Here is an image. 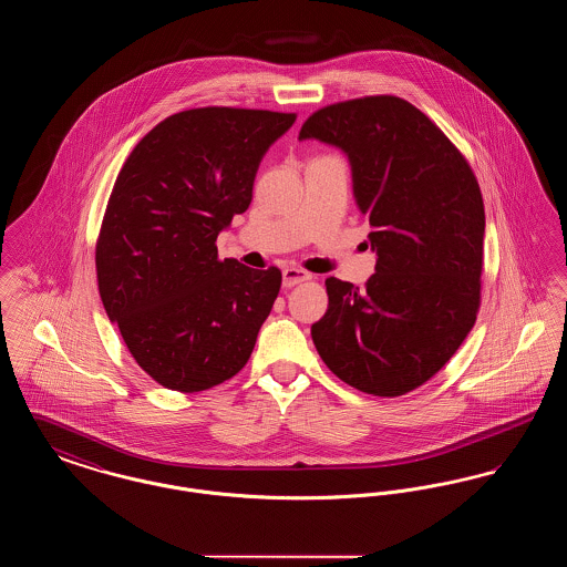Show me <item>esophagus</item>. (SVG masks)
Returning <instances> with one entry per match:
<instances>
[{
	"instance_id": "esophagus-1",
	"label": "esophagus",
	"mask_w": 567,
	"mask_h": 567,
	"mask_svg": "<svg viewBox=\"0 0 567 567\" xmlns=\"http://www.w3.org/2000/svg\"><path fill=\"white\" fill-rule=\"evenodd\" d=\"M310 278H312V274L301 270V268H285V270H282V285H285L287 289L296 287L299 282H306V280H310Z\"/></svg>"
}]
</instances>
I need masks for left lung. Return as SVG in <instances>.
<instances>
[{
	"label": "left lung",
	"mask_w": 567,
	"mask_h": 567,
	"mask_svg": "<svg viewBox=\"0 0 567 567\" xmlns=\"http://www.w3.org/2000/svg\"><path fill=\"white\" fill-rule=\"evenodd\" d=\"M340 146L370 218L377 274L363 289L327 278L312 324L324 365L354 389L405 395L457 352L481 308L485 204L467 159L427 114L398 95L312 112L299 140Z\"/></svg>",
	"instance_id": "1"
}]
</instances>
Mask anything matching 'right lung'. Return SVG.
I'll return each mask as SVG.
<instances>
[{
	"label": "right lung",
	"instance_id": "obj_1",
	"mask_svg": "<svg viewBox=\"0 0 567 567\" xmlns=\"http://www.w3.org/2000/svg\"><path fill=\"white\" fill-rule=\"evenodd\" d=\"M296 112H176L123 163L95 244L97 287L135 363L197 393L236 377L280 291L278 268L218 259L216 236L252 199L261 157Z\"/></svg>",
	"mask_w": 567,
	"mask_h": 567
}]
</instances>
